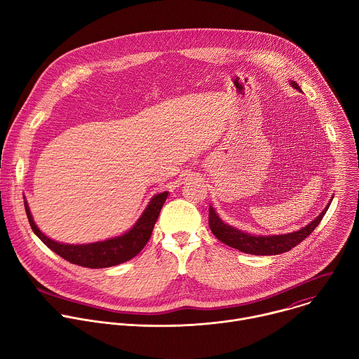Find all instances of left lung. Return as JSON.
<instances>
[{"label": "left lung", "instance_id": "1", "mask_svg": "<svg viewBox=\"0 0 359 359\" xmlns=\"http://www.w3.org/2000/svg\"><path fill=\"white\" fill-rule=\"evenodd\" d=\"M290 85L294 89L302 92L295 81H290ZM331 201L327 204L325 209L321 212V215L317 216L311 223H309L305 227H302L297 231L287 233V234L255 236V234L245 233L243 230H238V229L224 223L219 217V215H217V212L215 210L213 206L209 208V226H210L212 233L222 243H224V244H227V245H230L236 250H240V251L247 252V254H254V255H276V254L290 251L297 244H299L304 238L309 237L316 230V227L320 224V222L323 220L324 215L327 213V210L330 208Z\"/></svg>", "mask_w": 359, "mask_h": 359}]
</instances>
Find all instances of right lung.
Here are the masks:
<instances>
[{"instance_id":"obj_1","label":"right lung","mask_w":359,"mask_h":359,"mask_svg":"<svg viewBox=\"0 0 359 359\" xmlns=\"http://www.w3.org/2000/svg\"><path fill=\"white\" fill-rule=\"evenodd\" d=\"M168 196L169 191L153 196L137 222L132 226L130 230L125 231L123 234L86 244H67L49 238L35 224L27 200H24V206L32 231L48 248H50L72 264L88 269H107L129 262L140 252V250L146 245L151 236L153 227H155V223L161 215Z\"/></svg>"}]
</instances>
